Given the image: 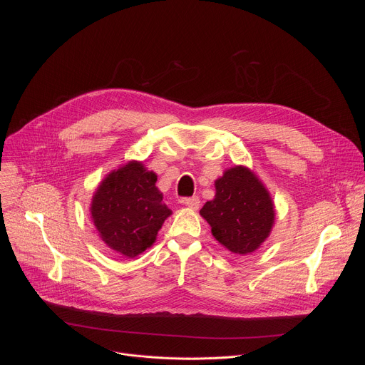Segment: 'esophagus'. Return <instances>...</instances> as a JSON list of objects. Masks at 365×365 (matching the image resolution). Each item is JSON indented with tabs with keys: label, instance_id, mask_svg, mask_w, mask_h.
<instances>
[{
	"label": "esophagus",
	"instance_id": "34e87169",
	"mask_svg": "<svg viewBox=\"0 0 365 365\" xmlns=\"http://www.w3.org/2000/svg\"><path fill=\"white\" fill-rule=\"evenodd\" d=\"M182 202H183V205H186L187 207H190V210H197V207L200 206V200H199L197 196L185 197Z\"/></svg>",
	"mask_w": 365,
	"mask_h": 365
}]
</instances>
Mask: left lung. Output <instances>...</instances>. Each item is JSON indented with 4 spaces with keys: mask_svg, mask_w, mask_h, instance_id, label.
Segmentation results:
<instances>
[{
    "mask_svg": "<svg viewBox=\"0 0 365 365\" xmlns=\"http://www.w3.org/2000/svg\"><path fill=\"white\" fill-rule=\"evenodd\" d=\"M200 215L220 244L241 255L267 240L276 218L269 190L244 166L231 168L215 180V197L203 205Z\"/></svg>",
    "mask_w": 365,
    "mask_h": 365,
    "instance_id": "1",
    "label": "left lung"
}]
</instances>
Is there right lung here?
I'll return each instance as SVG.
<instances>
[{
  "label": "right lung",
  "instance_id": "obj_1",
  "mask_svg": "<svg viewBox=\"0 0 365 365\" xmlns=\"http://www.w3.org/2000/svg\"><path fill=\"white\" fill-rule=\"evenodd\" d=\"M158 175L131 160L103 179L91 202V218L115 252L134 258L153 245L172 211L155 187Z\"/></svg>",
  "mask_w": 365,
  "mask_h": 365
}]
</instances>
